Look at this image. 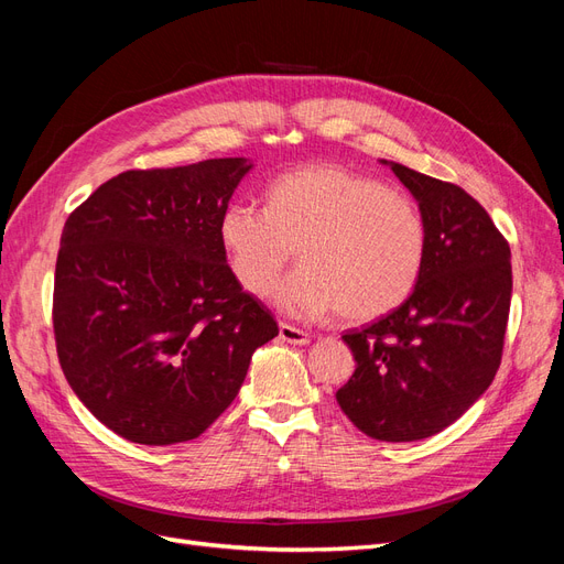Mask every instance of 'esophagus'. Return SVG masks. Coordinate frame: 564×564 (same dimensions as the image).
I'll use <instances>...</instances> for the list:
<instances>
[{"instance_id": "esophagus-1", "label": "esophagus", "mask_w": 564, "mask_h": 564, "mask_svg": "<svg viewBox=\"0 0 564 564\" xmlns=\"http://www.w3.org/2000/svg\"><path fill=\"white\" fill-rule=\"evenodd\" d=\"M280 338L286 340V344H294V346H308L311 344V334L292 327V324H280Z\"/></svg>"}]
</instances>
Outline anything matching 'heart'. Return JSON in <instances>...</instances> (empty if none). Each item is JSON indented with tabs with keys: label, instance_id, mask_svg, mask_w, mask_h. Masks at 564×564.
Segmentation results:
<instances>
[{
	"label": "heart",
	"instance_id": "1",
	"mask_svg": "<svg viewBox=\"0 0 564 564\" xmlns=\"http://www.w3.org/2000/svg\"><path fill=\"white\" fill-rule=\"evenodd\" d=\"M218 237L249 294L268 296L296 251L301 268L272 294L278 308L301 319L338 311L357 324L412 296L429 249L414 199L336 164L278 176L268 187V209L228 204Z\"/></svg>",
	"mask_w": 564,
	"mask_h": 564
}]
</instances>
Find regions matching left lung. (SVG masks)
I'll use <instances>...</instances> for the list:
<instances>
[{
	"mask_svg": "<svg viewBox=\"0 0 564 564\" xmlns=\"http://www.w3.org/2000/svg\"><path fill=\"white\" fill-rule=\"evenodd\" d=\"M383 164L419 202L429 249L412 296L344 334L357 365L336 402L365 435L414 442L445 431L497 377L513 270L506 237L464 187Z\"/></svg>",
	"mask_w": 564,
	"mask_h": 564,
	"instance_id": "left-lung-1",
	"label": "left lung"
}]
</instances>
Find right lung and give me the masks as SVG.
<instances>
[{"label":"right lung","instance_id":"obj_1","mask_svg":"<svg viewBox=\"0 0 564 564\" xmlns=\"http://www.w3.org/2000/svg\"><path fill=\"white\" fill-rule=\"evenodd\" d=\"M253 164L131 169L67 216L54 334L67 383L139 445L199 437L240 392L251 355L280 334L226 263L220 214Z\"/></svg>","mask_w":564,"mask_h":564}]
</instances>
